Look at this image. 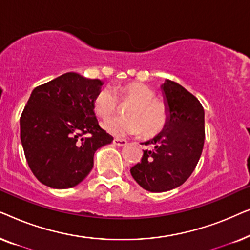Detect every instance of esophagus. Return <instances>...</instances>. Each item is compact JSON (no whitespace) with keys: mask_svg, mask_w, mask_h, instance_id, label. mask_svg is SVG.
<instances>
[{"mask_svg":"<svg viewBox=\"0 0 250 250\" xmlns=\"http://www.w3.org/2000/svg\"><path fill=\"white\" fill-rule=\"evenodd\" d=\"M112 143H114L115 146H125L126 143H127V141H126V140H124V139H118V138H116V139H114V141H112Z\"/></svg>","mask_w":250,"mask_h":250,"instance_id":"esophagus-1","label":"esophagus"}]
</instances>
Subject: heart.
<instances>
[{"instance_id": "1", "label": "heart", "mask_w": 250, "mask_h": 250, "mask_svg": "<svg viewBox=\"0 0 250 250\" xmlns=\"http://www.w3.org/2000/svg\"><path fill=\"white\" fill-rule=\"evenodd\" d=\"M118 100L129 104L124 109L125 117H115L104 123L105 131L112 135L138 134L146 139L158 135L168 122L165 104L156 99L151 88L141 83H127L114 88L102 87L93 99V109L99 117L107 119L118 109Z\"/></svg>"}]
</instances>
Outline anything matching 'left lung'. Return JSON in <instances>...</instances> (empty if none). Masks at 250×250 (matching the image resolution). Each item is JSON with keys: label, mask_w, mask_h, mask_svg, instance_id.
Listing matches in <instances>:
<instances>
[{"label": "left lung", "mask_w": 250, "mask_h": 250, "mask_svg": "<svg viewBox=\"0 0 250 250\" xmlns=\"http://www.w3.org/2000/svg\"><path fill=\"white\" fill-rule=\"evenodd\" d=\"M168 122L146 146L141 162L131 168L140 187L165 192L182 186L196 168L205 141V111L199 100L175 82L162 85Z\"/></svg>", "instance_id": "1"}]
</instances>
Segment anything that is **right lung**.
<instances>
[{
	"label": "right lung",
	"instance_id": "add662e5",
	"mask_svg": "<svg viewBox=\"0 0 250 250\" xmlns=\"http://www.w3.org/2000/svg\"><path fill=\"white\" fill-rule=\"evenodd\" d=\"M102 84L66 73L33 90L20 117V139L29 168L44 186L80 184L93 168L94 152L114 140L94 114Z\"/></svg>",
	"mask_w": 250,
	"mask_h": 250
}]
</instances>
